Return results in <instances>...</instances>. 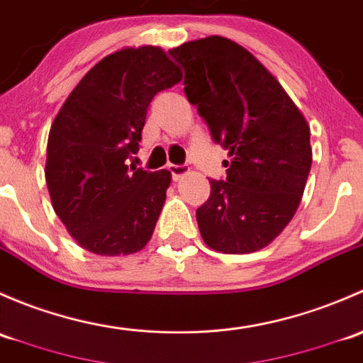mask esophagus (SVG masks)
<instances>
[{
	"instance_id": "34e87169",
	"label": "esophagus",
	"mask_w": 363,
	"mask_h": 363,
	"mask_svg": "<svg viewBox=\"0 0 363 363\" xmlns=\"http://www.w3.org/2000/svg\"><path fill=\"white\" fill-rule=\"evenodd\" d=\"M169 171H171V174H173V180L178 182V180H182L185 174H189L190 167L189 166H169Z\"/></svg>"
}]
</instances>
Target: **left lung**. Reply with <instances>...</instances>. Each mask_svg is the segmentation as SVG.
<instances>
[{
	"instance_id": "1",
	"label": "left lung",
	"mask_w": 363,
	"mask_h": 363,
	"mask_svg": "<svg viewBox=\"0 0 363 363\" xmlns=\"http://www.w3.org/2000/svg\"><path fill=\"white\" fill-rule=\"evenodd\" d=\"M169 54L185 68L186 99L230 157L227 180L209 182L196 211L201 236L220 253L262 250L301 204L313 162L309 124L271 71L233 40L208 36Z\"/></svg>"
}]
</instances>
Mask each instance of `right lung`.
<instances>
[{
  "instance_id": "add662e5",
  "label": "right lung",
  "mask_w": 363,
  "mask_h": 363,
  "mask_svg": "<svg viewBox=\"0 0 363 363\" xmlns=\"http://www.w3.org/2000/svg\"><path fill=\"white\" fill-rule=\"evenodd\" d=\"M180 80L160 47H124L92 66L55 115L45 180L55 215L87 252L130 255L150 241L171 171L125 160L140 150L150 101Z\"/></svg>"
}]
</instances>
